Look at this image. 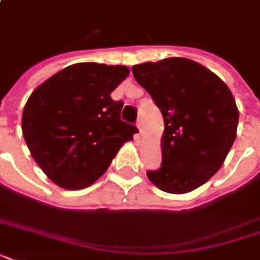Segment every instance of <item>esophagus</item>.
<instances>
[{"label": "esophagus", "instance_id": "esophagus-1", "mask_svg": "<svg viewBox=\"0 0 260 260\" xmlns=\"http://www.w3.org/2000/svg\"><path fill=\"white\" fill-rule=\"evenodd\" d=\"M136 125H138V128H139V132H140V134H143V120H140V118H139L138 122H136Z\"/></svg>", "mask_w": 260, "mask_h": 260}]
</instances>
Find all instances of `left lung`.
Wrapping results in <instances>:
<instances>
[{
  "label": "left lung",
  "instance_id": "obj_1",
  "mask_svg": "<svg viewBox=\"0 0 260 260\" xmlns=\"http://www.w3.org/2000/svg\"><path fill=\"white\" fill-rule=\"evenodd\" d=\"M165 118L162 166L147 177L166 193H189L222 166L238 129L235 98L217 75L186 58L132 67Z\"/></svg>",
  "mask_w": 260,
  "mask_h": 260
}]
</instances>
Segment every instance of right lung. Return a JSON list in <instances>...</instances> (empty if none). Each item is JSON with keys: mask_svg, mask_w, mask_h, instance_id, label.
<instances>
[{"mask_svg": "<svg viewBox=\"0 0 260 260\" xmlns=\"http://www.w3.org/2000/svg\"><path fill=\"white\" fill-rule=\"evenodd\" d=\"M128 74L125 66L77 63L52 75L28 98L22 135L35 162L60 187L91 185L139 132L121 120L124 102L110 97Z\"/></svg>", "mask_w": 260, "mask_h": 260, "instance_id": "add662e5", "label": "right lung"}]
</instances>
